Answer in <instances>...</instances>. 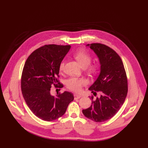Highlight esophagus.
Instances as JSON below:
<instances>
[{
	"label": "esophagus",
	"instance_id": "esophagus-1",
	"mask_svg": "<svg viewBox=\"0 0 148 148\" xmlns=\"http://www.w3.org/2000/svg\"><path fill=\"white\" fill-rule=\"evenodd\" d=\"M74 99H79V98H81V96L78 95H76V94H74Z\"/></svg>",
	"mask_w": 148,
	"mask_h": 148
}]
</instances>
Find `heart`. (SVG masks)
<instances>
[{"mask_svg": "<svg viewBox=\"0 0 148 148\" xmlns=\"http://www.w3.org/2000/svg\"><path fill=\"white\" fill-rule=\"evenodd\" d=\"M75 59L78 61L79 64L83 68H86L87 71L90 73H95L99 69L98 64H90L92 56L90 54L84 50H79L74 53ZM65 60H62L59 65V70L63 71L65 66ZM87 80L84 78H77L72 77L67 80L66 84L67 88L73 92L79 93L82 91V87L87 84Z\"/></svg>", "mask_w": 148, "mask_h": 148, "instance_id": "heart-1", "label": "heart"}]
</instances>
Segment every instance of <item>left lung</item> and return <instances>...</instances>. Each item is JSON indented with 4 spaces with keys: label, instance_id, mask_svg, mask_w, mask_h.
Returning <instances> with one entry per match:
<instances>
[{
    "label": "left lung",
    "instance_id": "obj_1",
    "mask_svg": "<svg viewBox=\"0 0 148 148\" xmlns=\"http://www.w3.org/2000/svg\"><path fill=\"white\" fill-rule=\"evenodd\" d=\"M99 58L100 73L89 90L95 96L91 97L92 105L82 110L86 118L96 122L111 119L123 105L128 92L127 77L123 62L114 50L104 44H88Z\"/></svg>",
    "mask_w": 148,
    "mask_h": 148
}]
</instances>
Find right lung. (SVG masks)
<instances>
[{
    "label": "right lung",
    "mask_w": 148,
    "mask_h": 148,
    "mask_svg": "<svg viewBox=\"0 0 148 148\" xmlns=\"http://www.w3.org/2000/svg\"><path fill=\"white\" fill-rule=\"evenodd\" d=\"M70 48L69 45H45L30 54L23 67L21 79L23 98L30 110L43 121L61 117L74 100L69 92L59 93L56 97L50 94L52 84L59 88L64 86L58 80L59 65Z\"/></svg>",
    "instance_id": "obj_1"
}]
</instances>
